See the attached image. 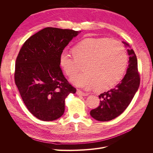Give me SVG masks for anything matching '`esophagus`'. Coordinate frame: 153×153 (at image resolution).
<instances>
[{"label":"esophagus","mask_w":153,"mask_h":153,"mask_svg":"<svg viewBox=\"0 0 153 153\" xmlns=\"http://www.w3.org/2000/svg\"><path fill=\"white\" fill-rule=\"evenodd\" d=\"M76 94L78 96H87L88 95L87 93H85V92H82V91H81L80 90H77Z\"/></svg>","instance_id":"34e87169"}]
</instances>
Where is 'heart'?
<instances>
[{
	"label": "heart",
	"mask_w": 153,
	"mask_h": 153,
	"mask_svg": "<svg viewBox=\"0 0 153 153\" xmlns=\"http://www.w3.org/2000/svg\"><path fill=\"white\" fill-rule=\"evenodd\" d=\"M72 51L73 55L62 51L59 63L66 75L72 76L78 71V62L85 61L84 72L71 78L77 87L107 90L124 76L128 55L124 45L118 41L108 38H86L74 46Z\"/></svg>",
	"instance_id": "heart-1"
}]
</instances>
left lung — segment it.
Returning a JSON list of instances; mask_svg holds the SVG:
<instances>
[{"mask_svg": "<svg viewBox=\"0 0 153 153\" xmlns=\"http://www.w3.org/2000/svg\"><path fill=\"white\" fill-rule=\"evenodd\" d=\"M126 46L129 45L123 42ZM129 65L121 82L113 89L99 96L98 108L90 112L91 116L99 121H108L121 115L131 103L140 85L137 56L133 49H128Z\"/></svg>", "mask_w": 153, "mask_h": 153, "instance_id": "left-lung-1", "label": "left lung"}]
</instances>
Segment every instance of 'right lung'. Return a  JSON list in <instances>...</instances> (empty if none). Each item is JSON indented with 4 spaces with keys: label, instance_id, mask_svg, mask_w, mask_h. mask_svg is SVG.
Instances as JSON below:
<instances>
[{
    "label": "right lung",
    "instance_id": "right-lung-1",
    "mask_svg": "<svg viewBox=\"0 0 153 153\" xmlns=\"http://www.w3.org/2000/svg\"><path fill=\"white\" fill-rule=\"evenodd\" d=\"M80 32L46 27L26 40L16 60L15 82L29 112L44 121L61 117L76 89L64 77L59 57Z\"/></svg>",
    "mask_w": 153,
    "mask_h": 153
}]
</instances>
